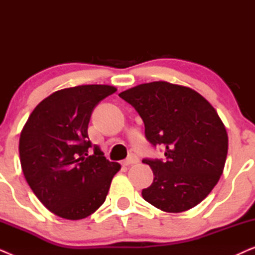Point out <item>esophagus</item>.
Returning a JSON list of instances; mask_svg holds the SVG:
<instances>
[{
	"instance_id": "obj_1",
	"label": "esophagus",
	"mask_w": 255,
	"mask_h": 255,
	"mask_svg": "<svg viewBox=\"0 0 255 255\" xmlns=\"http://www.w3.org/2000/svg\"><path fill=\"white\" fill-rule=\"evenodd\" d=\"M139 162V158L135 154H131L128 155V159H125L123 161V165L124 166H130V165H133V163H137Z\"/></svg>"
}]
</instances>
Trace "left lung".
I'll return each instance as SVG.
<instances>
[{
    "label": "left lung",
    "mask_w": 255,
    "mask_h": 255,
    "mask_svg": "<svg viewBox=\"0 0 255 255\" xmlns=\"http://www.w3.org/2000/svg\"><path fill=\"white\" fill-rule=\"evenodd\" d=\"M120 96L137 110L146 139L165 148L166 160L144 159L153 182L141 195L166 212L201 203L223 174L229 139L215 108L188 87L166 81L135 86Z\"/></svg>",
    "instance_id": "1"
}]
</instances>
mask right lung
I'll use <instances>...</instances> for the list:
<instances>
[{
	"instance_id": "1",
	"label": "right lung",
	"mask_w": 255,
	"mask_h": 255,
	"mask_svg": "<svg viewBox=\"0 0 255 255\" xmlns=\"http://www.w3.org/2000/svg\"><path fill=\"white\" fill-rule=\"evenodd\" d=\"M116 90L107 85L58 90L34 108L20 132L19 159L26 182L59 217L78 221L94 214L121 169L99 146L88 152L94 108Z\"/></svg>"
}]
</instances>
